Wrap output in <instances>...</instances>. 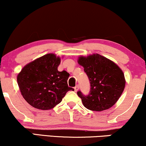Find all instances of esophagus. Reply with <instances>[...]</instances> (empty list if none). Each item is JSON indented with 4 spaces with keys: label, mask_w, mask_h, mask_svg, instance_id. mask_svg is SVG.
<instances>
[{
    "label": "esophagus",
    "mask_w": 146,
    "mask_h": 146,
    "mask_svg": "<svg viewBox=\"0 0 146 146\" xmlns=\"http://www.w3.org/2000/svg\"><path fill=\"white\" fill-rule=\"evenodd\" d=\"M74 89L75 92H77V91L78 90V89H79V86H78V85H76V86L74 87Z\"/></svg>",
    "instance_id": "obj_1"
}]
</instances>
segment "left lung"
<instances>
[{"mask_svg": "<svg viewBox=\"0 0 146 146\" xmlns=\"http://www.w3.org/2000/svg\"><path fill=\"white\" fill-rule=\"evenodd\" d=\"M78 64L84 68L90 81V94H77L84 107L94 111L109 109L117 102L124 90L126 80L122 70L113 61L99 54L80 56Z\"/></svg>", "mask_w": 146, "mask_h": 146, "instance_id": "8db88e82", "label": "left lung"}]
</instances>
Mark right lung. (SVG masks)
Returning a JSON list of instances; mask_svg holds the SVG:
<instances>
[{
	"mask_svg": "<svg viewBox=\"0 0 146 146\" xmlns=\"http://www.w3.org/2000/svg\"><path fill=\"white\" fill-rule=\"evenodd\" d=\"M61 59L54 54H45L28 63L18 74L22 96L32 107L49 110L59 104L68 91L70 74L58 71Z\"/></svg>",
	"mask_w": 146,
	"mask_h": 146,
	"instance_id": "right-lung-1",
	"label": "right lung"
}]
</instances>
